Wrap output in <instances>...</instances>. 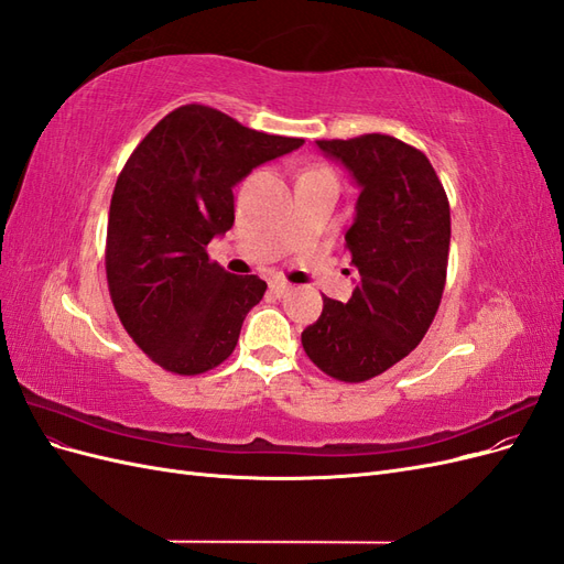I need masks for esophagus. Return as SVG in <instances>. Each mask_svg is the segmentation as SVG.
I'll use <instances>...</instances> for the list:
<instances>
[{
  "instance_id": "34e87169",
  "label": "esophagus",
  "mask_w": 564,
  "mask_h": 564,
  "mask_svg": "<svg viewBox=\"0 0 564 564\" xmlns=\"http://www.w3.org/2000/svg\"><path fill=\"white\" fill-rule=\"evenodd\" d=\"M270 292L275 294V296H286L289 292H292V284H289V282H280V280H275V282H270Z\"/></svg>"
}]
</instances>
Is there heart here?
Returning a JSON list of instances; mask_svg holds the SVG:
<instances>
[{
  "label": "heart",
  "instance_id": "1",
  "mask_svg": "<svg viewBox=\"0 0 564 564\" xmlns=\"http://www.w3.org/2000/svg\"><path fill=\"white\" fill-rule=\"evenodd\" d=\"M317 169H327V172H332V169H329V166H324V164H317V166L308 169V172H317Z\"/></svg>",
  "mask_w": 564,
  "mask_h": 564
}]
</instances>
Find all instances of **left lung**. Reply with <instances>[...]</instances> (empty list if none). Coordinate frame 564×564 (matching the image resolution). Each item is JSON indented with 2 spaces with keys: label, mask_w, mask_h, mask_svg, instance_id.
Here are the masks:
<instances>
[{
  "label": "left lung",
  "mask_w": 564,
  "mask_h": 564,
  "mask_svg": "<svg viewBox=\"0 0 564 564\" xmlns=\"http://www.w3.org/2000/svg\"><path fill=\"white\" fill-rule=\"evenodd\" d=\"M360 185L346 232L360 286L348 303L324 299L301 344L327 377L362 383L412 352L447 282L449 199L421 150L386 133L317 141Z\"/></svg>",
  "instance_id": "1"
}]
</instances>
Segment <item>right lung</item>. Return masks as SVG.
I'll return each instance as SVG.
<instances>
[{
  "label": "right lung",
  "instance_id": "add662e5",
  "mask_svg": "<svg viewBox=\"0 0 564 564\" xmlns=\"http://www.w3.org/2000/svg\"><path fill=\"white\" fill-rule=\"evenodd\" d=\"M301 145L191 104L160 119L131 152L110 199L108 289L133 344L162 369L195 377L235 350L268 284L230 275L207 245L235 224L232 187Z\"/></svg>",
  "mask_w": 564,
  "mask_h": 564
}]
</instances>
